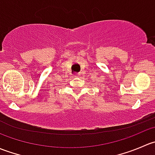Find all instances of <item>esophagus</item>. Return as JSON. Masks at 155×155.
<instances>
[{"label": "esophagus", "instance_id": "34e87169", "mask_svg": "<svg viewBox=\"0 0 155 155\" xmlns=\"http://www.w3.org/2000/svg\"><path fill=\"white\" fill-rule=\"evenodd\" d=\"M79 77V76H80V75L79 74H74V77Z\"/></svg>", "mask_w": 155, "mask_h": 155}]
</instances>
